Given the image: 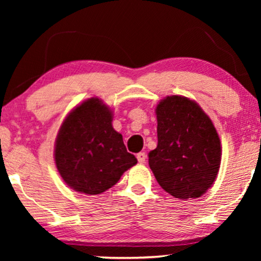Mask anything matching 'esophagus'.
<instances>
[{"instance_id": "34e87169", "label": "esophagus", "mask_w": 261, "mask_h": 261, "mask_svg": "<svg viewBox=\"0 0 261 261\" xmlns=\"http://www.w3.org/2000/svg\"><path fill=\"white\" fill-rule=\"evenodd\" d=\"M137 158H138V162L140 164H144L146 162V153L145 152H140L137 154Z\"/></svg>"}]
</instances>
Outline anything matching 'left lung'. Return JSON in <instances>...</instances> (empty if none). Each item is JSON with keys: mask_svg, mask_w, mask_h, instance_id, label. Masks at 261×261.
I'll use <instances>...</instances> for the list:
<instances>
[{"mask_svg": "<svg viewBox=\"0 0 261 261\" xmlns=\"http://www.w3.org/2000/svg\"><path fill=\"white\" fill-rule=\"evenodd\" d=\"M158 145L148 153L156 181L180 199L198 198L215 181L221 141L210 117L192 99L167 96L155 108Z\"/></svg>", "mask_w": 261, "mask_h": 261, "instance_id": "obj_1", "label": "left lung"}]
</instances>
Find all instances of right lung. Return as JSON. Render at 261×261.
<instances>
[{
  "label": "right lung",
  "mask_w": 261,
  "mask_h": 261,
  "mask_svg": "<svg viewBox=\"0 0 261 261\" xmlns=\"http://www.w3.org/2000/svg\"><path fill=\"white\" fill-rule=\"evenodd\" d=\"M113 112L97 97L71 110L56 139L55 162L72 190L98 195L138 163L127 152L122 135L113 128Z\"/></svg>",
  "instance_id": "right-lung-1"
}]
</instances>
